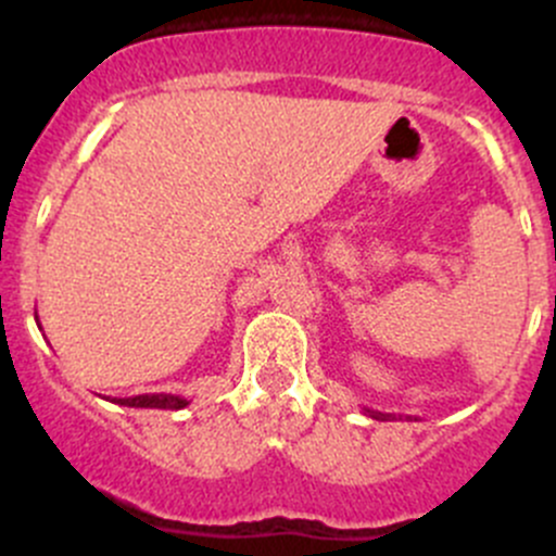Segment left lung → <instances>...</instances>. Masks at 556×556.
I'll return each mask as SVG.
<instances>
[{
  "label": "left lung",
  "mask_w": 556,
  "mask_h": 556,
  "mask_svg": "<svg viewBox=\"0 0 556 556\" xmlns=\"http://www.w3.org/2000/svg\"><path fill=\"white\" fill-rule=\"evenodd\" d=\"M366 414H368V417H374V419H382V422H387V419H395V414L374 412V408H366ZM397 417H401V414H397ZM406 419H412V417H406Z\"/></svg>",
  "instance_id": "obj_1"
}]
</instances>
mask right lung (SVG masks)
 I'll return each mask as SVG.
<instances>
[{
    "instance_id": "right-lung-1",
    "label": "right lung",
    "mask_w": 556,
    "mask_h": 556,
    "mask_svg": "<svg viewBox=\"0 0 556 556\" xmlns=\"http://www.w3.org/2000/svg\"><path fill=\"white\" fill-rule=\"evenodd\" d=\"M112 403L117 406H128V408H177L188 406V397L182 395H172V392H144V395H131V397H115Z\"/></svg>"
}]
</instances>
